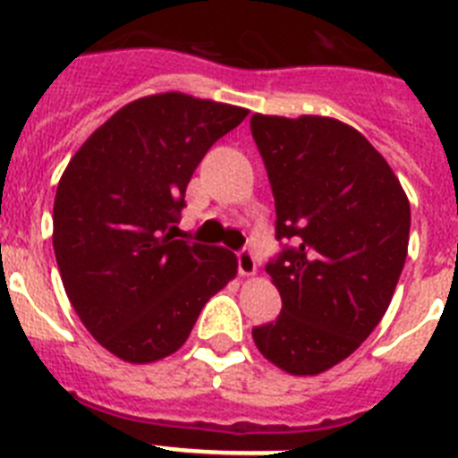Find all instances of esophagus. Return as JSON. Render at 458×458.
<instances>
[{"label": "esophagus", "mask_w": 458, "mask_h": 458, "mask_svg": "<svg viewBox=\"0 0 458 458\" xmlns=\"http://www.w3.org/2000/svg\"><path fill=\"white\" fill-rule=\"evenodd\" d=\"M238 273L242 277H252L257 273V259H254V254L250 250H241L238 252Z\"/></svg>", "instance_id": "1"}]
</instances>
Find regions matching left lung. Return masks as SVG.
Here are the masks:
<instances>
[{
  "mask_svg": "<svg viewBox=\"0 0 458 458\" xmlns=\"http://www.w3.org/2000/svg\"><path fill=\"white\" fill-rule=\"evenodd\" d=\"M250 125L273 188L277 238L295 241L266 266L282 311L252 337L286 374L317 376L349 358L390 307L411 204L353 125L317 114H252Z\"/></svg>",
  "mask_w": 458,
  "mask_h": 458,
  "instance_id": "8db88e82",
  "label": "left lung"
}]
</instances>
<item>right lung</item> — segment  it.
<instances>
[{
	"label": "right lung",
	"instance_id": "right-lung-1",
	"mask_svg": "<svg viewBox=\"0 0 458 458\" xmlns=\"http://www.w3.org/2000/svg\"><path fill=\"white\" fill-rule=\"evenodd\" d=\"M248 109L167 91L123 105L91 132L56 185L52 245L91 337L131 365L176 353L236 254L174 241L185 188Z\"/></svg>",
	"mask_w": 458,
	"mask_h": 458
}]
</instances>
